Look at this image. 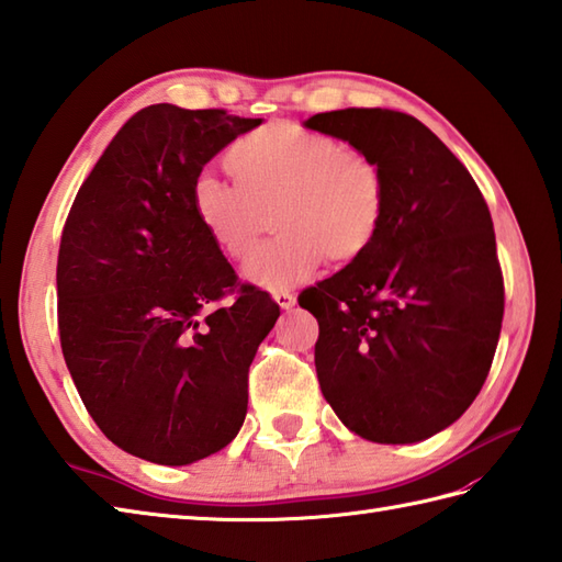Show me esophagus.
<instances>
[{"label": "esophagus", "mask_w": 562, "mask_h": 562, "mask_svg": "<svg viewBox=\"0 0 562 562\" xmlns=\"http://www.w3.org/2000/svg\"><path fill=\"white\" fill-rule=\"evenodd\" d=\"M273 301L279 303L281 310H293L295 307V293H289V291H277L273 293Z\"/></svg>", "instance_id": "1"}]
</instances>
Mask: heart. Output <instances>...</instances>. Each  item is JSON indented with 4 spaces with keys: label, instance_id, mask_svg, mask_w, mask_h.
Instances as JSON below:
<instances>
[{
    "label": "heart",
    "instance_id": "b5f03b06",
    "mask_svg": "<svg viewBox=\"0 0 562 562\" xmlns=\"http://www.w3.org/2000/svg\"><path fill=\"white\" fill-rule=\"evenodd\" d=\"M226 168L235 184L199 172L192 209L233 259L255 255L273 214L281 235L245 267L259 289H291L324 259L348 265L368 252L382 228V168L329 134L293 122L267 124L228 148Z\"/></svg>",
    "mask_w": 562,
    "mask_h": 562
}]
</instances>
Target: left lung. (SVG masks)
Here are the masks:
<instances>
[{
  "mask_svg": "<svg viewBox=\"0 0 562 562\" xmlns=\"http://www.w3.org/2000/svg\"><path fill=\"white\" fill-rule=\"evenodd\" d=\"M307 130L384 172L375 243L297 297L319 322L315 368L344 426L380 445L430 438L488 378L505 289L491 211L461 160L406 112H319Z\"/></svg>",
  "mask_w": 562,
  "mask_h": 562,
  "instance_id": "8db88e82",
  "label": "left lung"
}]
</instances>
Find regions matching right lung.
Here are the masks:
<instances>
[{
  "label": "right lung",
  "instance_id": "add662e5",
  "mask_svg": "<svg viewBox=\"0 0 562 562\" xmlns=\"http://www.w3.org/2000/svg\"><path fill=\"white\" fill-rule=\"evenodd\" d=\"M261 120L148 105L74 199L57 259L59 341L110 442L184 467L223 450L247 414V372L281 310L240 285L192 209V182ZM236 293L228 308L211 302Z\"/></svg>",
  "mask_w": 562,
  "mask_h": 562
}]
</instances>
